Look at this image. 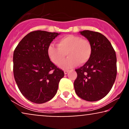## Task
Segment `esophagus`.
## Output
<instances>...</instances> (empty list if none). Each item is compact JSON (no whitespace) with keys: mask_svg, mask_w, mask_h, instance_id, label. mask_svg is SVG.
<instances>
[{"mask_svg":"<svg viewBox=\"0 0 129 129\" xmlns=\"http://www.w3.org/2000/svg\"><path fill=\"white\" fill-rule=\"evenodd\" d=\"M68 72H69V71H68V70H64V74H67Z\"/></svg>","mask_w":129,"mask_h":129,"instance_id":"obj_1","label":"esophagus"}]
</instances>
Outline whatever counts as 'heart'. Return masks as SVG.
I'll return each instance as SVG.
<instances>
[{"mask_svg": "<svg viewBox=\"0 0 129 129\" xmlns=\"http://www.w3.org/2000/svg\"><path fill=\"white\" fill-rule=\"evenodd\" d=\"M93 48L90 41L75 35L61 38L57 47L50 44L48 47V55L54 64L60 66L64 61L66 55L69 57L61 65L64 69L86 63L91 58Z\"/></svg>", "mask_w": 129, "mask_h": 129, "instance_id": "1", "label": "heart"}]
</instances>
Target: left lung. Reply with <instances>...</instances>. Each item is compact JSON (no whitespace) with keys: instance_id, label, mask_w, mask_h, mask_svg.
<instances>
[{"instance_id":"left-lung-1","label":"left lung","mask_w":129,"mask_h":129,"mask_svg":"<svg viewBox=\"0 0 129 129\" xmlns=\"http://www.w3.org/2000/svg\"><path fill=\"white\" fill-rule=\"evenodd\" d=\"M91 44L90 59L75 69L77 77L74 88L79 98L89 102L97 101L110 91L117 76V57L108 39L101 33L80 31Z\"/></svg>"}]
</instances>
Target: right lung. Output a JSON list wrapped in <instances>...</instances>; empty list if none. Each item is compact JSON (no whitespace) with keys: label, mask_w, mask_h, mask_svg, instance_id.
Listing matches in <instances>:
<instances>
[{"label":"right lung","mask_w":129,"mask_h":129,"mask_svg":"<svg viewBox=\"0 0 129 129\" xmlns=\"http://www.w3.org/2000/svg\"><path fill=\"white\" fill-rule=\"evenodd\" d=\"M58 33L33 31L25 36L15 48L13 72L22 94L35 103H44L54 98L64 72L48 55V47Z\"/></svg>","instance_id":"add662e5"}]
</instances>
